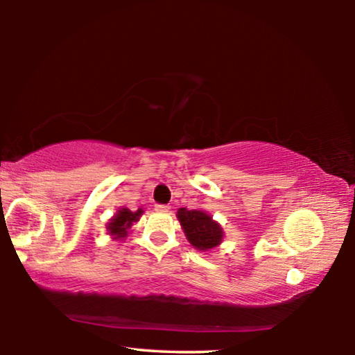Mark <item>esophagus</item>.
<instances>
[{"mask_svg": "<svg viewBox=\"0 0 355 355\" xmlns=\"http://www.w3.org/2000/svg\"><path fill=\"white\" fill-rule=\"evenodd\" d=\"M155 209L158 213H169L171 211V207L169 205H156Z\"/></svg>", "mask_w": 355, "mask_h": 355, "instance_id": "1", "label": "esophagus"}]
</instances>
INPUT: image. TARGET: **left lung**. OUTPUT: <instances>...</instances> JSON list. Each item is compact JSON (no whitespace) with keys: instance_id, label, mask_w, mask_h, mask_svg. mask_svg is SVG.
Wrapping results in <instances>:
<instances>
[{"instance_id":"obj_1","label":"left lung","mask_w":355,"mask_h":355,"mask_svg":"<svg viewBox=\"0 0 355 355\" xmlns=\"http://www.w3.org/2000/svg\"><path fill=\"white\" fill-rule=\"evenodd\" d=\"M177 218L182 225L186 239L192 248L200 252H209L219 248L224 241V230L218 220L213 219L203 209H188L180 208Z\"/></svg>"}]
</instances>
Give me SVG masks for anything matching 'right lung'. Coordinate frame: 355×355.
Returning a JSON list of instances; mask_svg holds the SVG:
<instances>
[{
	"label": "right lung",
	"mask_w": 355,
	"mask_h": 355,
	"mask_svg": "<svg viewBox=\"0 0 355 355\" xmlns=\"http://www.w3.org/2000/svg\"><path fill=\"white\" fill-rule=\"evenodd\" d=\"M142 214L144 208H137L136 211H131L128 208L117 209V213L114 214L106 224L107 235H110L114 241H122V239L130 235L131 227L135 225V222L141 219Z\"/></svg>",
	"instance_id": "1"
}]
</instances>
